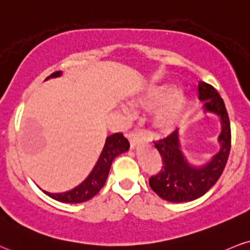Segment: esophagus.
<instances>
[{"mask_svg": "<svg viewBox=\"0 0 250 250\" xmlns=\"http://www.w3.org/2000/svg\"><path fill=\"white\" fill-rule=\"evenodd\" d=\"M128 140L129 142H130L131 149L136 148L138 144L142 143V136H141V134L137 133V131H130V133L128 134Z\"/></svg>", "mask_w": 250, "mask_h": 250, "instance_id": "34e87169", "label": "esophagus"}]
</instances>
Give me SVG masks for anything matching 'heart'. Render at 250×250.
Returning a JSON list of instances; mask_svg holds the SVG:
<instances>
[{"label": "heart", "instance_id": "b5f03b06", "mask_svg": "<svg viewBox=\"0 0 250 250\" xmlns=\"http://www.w3.org/2000/svg\"><path fill=\"white\" fill-rule=\"evenodd\" d=\"M176 87L172 83H154L146 87L135 99L134 104L138 107H159L154 114L155 128L169 133L184 121L190 109V100L183 93H174Z\"/></svg>", "mask_w": 250, "mask_h": 250}]
</instances>
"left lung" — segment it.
<instances>
[{
  "mask_svg": "<svg viewBox=\"0 0 250 250\" xmlns=\"http://www.w3.org/2000/svg\"><path fill=\"white\" fill-rule=\"evenodd\" d=\"M199 100L204 102V113L215 114L221 123L218 137L220 150L203 165H192L180 146L178 129L167 138L155 142L162 158V170L149 179L150 188L162 199L171 203H185L200 198L220 178L230 151V123L224 100L214 87L199 81Z\"/></svg>",
  "mask_w": 250,
  "mask_h": 250,
  "instance_id": "obj_1",
  "label": "left lung"
}]
</instances>
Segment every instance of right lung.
<instances>
[{
  "label": "right lung",
  "mask_w": 250,
  "mask_h": 250,
  "mask_svg": "<svg viewBox=\"0 0 250 250\" xmlns=\"http://www.w3.org/2000/svg\"><path fill=\"white\" fill-rule=\"evenodd\" d=\"M62 74V73L60 71L55 72L50 77H47L46 80L51 79V78H58ZM129 146H130V144H129L127 138L123 136L122 133L110 135V136L106 138V142H104L100 157H99L91 173L87 176V178L81 184L76 186V188H72L70 191L62 192V193H50V192L46 191L43 192L52 198V199L62 201V203L79 204L92 199L104 188L114 158L123 154V152L128 151Z\"/></svg>",
  "instance_id": "add662e5"
}]
</instances>
